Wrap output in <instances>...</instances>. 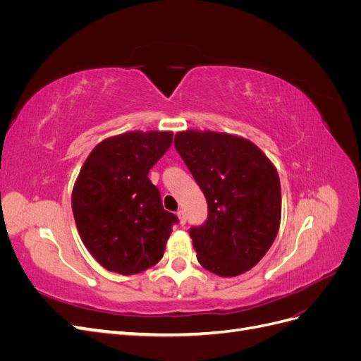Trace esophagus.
Here are the masks:
<instances>
[{
    "instance_id": "obj_1",
    "label": "esophagus",
    "mask_w": 361,
    "mask_h": 361,
    "mask_svg": "<svg viewBox=\"0 0 361 361\" xmlns=\"http://www.w3.org/2000/svg\"><path fill=\"white\" fill-rule=\"evenodd\" d=\"M178 218H179V223L183 226L185 223H187V215H185V211L183 209H179L178 211Z\"/></svg>"
}]
</instances>
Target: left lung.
Returning <instances> with one entry per match:
<instances>
[{"label":"left lung","mask_w":361,"mask_h":361,"mask_svg":"<svg viewBox=\"0 0 361 361\" xmlns=\"http://www.w3.org/2000/svg\"><path fill=\"white\" fill-rule=\"evenodd\" d=\"M174 147L207 202V220L190 228L200 265L221 277L251 269L280 227L276 167L250 140L231 134L182 130Z\"/></svg>","instance_id":"obj_1"}]
</instances>
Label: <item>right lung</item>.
<instances>
[{
	"label": "right lung",
	"instance_id": "1",
	"mask_svg": "<svg viewBox=\"0 0 361 361\" xmlns=\"http://www.w3.org/2000/svg\"><path fill=\"white\" fill-rule=\"evenodd\" d=\"M170 130H133L105 138L73 185L72 211L84 245L122 276L157 265L178 216L162 207L149 170L171 146Z\"/></svg>",
	"mask_w": 361,
	"mask_h": 361
}]
</instances>
